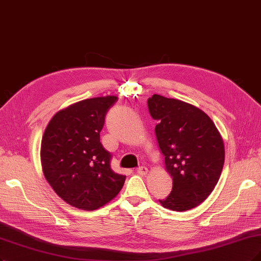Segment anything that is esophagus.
I'll list each match as a JSON object with an SVG mask.
<instances>
[{
    "mask_svg": "<svg viewBox=\"0 0 261 261\" xmlns=\"http://www.w3.org/2000/svg\"><path fill=\"white\" fill-rule=\"evenodd\" d=\"M137 172H138V174H140V175H146L147 172H148V169L146 167H139Z\"/></svg>",
    "mask_w": 261,
    "mask_h": 261,
    "instance_id": "34e87169",
    "label": "esophagus"
}]
</instances>
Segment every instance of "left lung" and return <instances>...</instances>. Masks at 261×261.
I'll return each mask as SVG.
<instances>
[{
	"mask_svg": "<svg viewBox=\"0 0 261 261\" xmlns=\"http://www.w3.org/2000/svg\"><path fill=\"white\" fill-rule=\"evenodd\" d=\"M166 168L173 178L162 206L185 212L202 203L213 191L225 162L224 142L214 122L196 106L153 94L147 100Z\"/></svg>",
	"mask_w": 261,
	"mask_h": 261,
	"instance_id": "8db88e82",
	"label": "left lung"
}]
</instances>
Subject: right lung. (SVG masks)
<instances>
[{
    "label": "right lung",
    "mask_w": 261,
    "mask_h": 261,
    "mask_svg": "<svg viewBox=\"0 0 261 261\" xmlns=\"http://www.w3.org/2000/svg\"><path fill=\"white\" fill-rule=\"evenodd\" d=\"M117 96L87 99L58 112L42 139L44 175L56 194L77 208L93 211L118 195L125 176L112 170L100 142L106 113Z\"/></svg>",
    "instance_id": "1"
}]
</instances>
